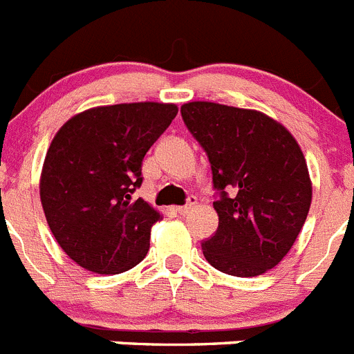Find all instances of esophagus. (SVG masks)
I'll return each instance as SVG.
<instances>
[{
    "instance_id": "34e87169",
    "label": "esophagus",
    "mask_w": 354,
    "mask_h": 354,
    "mask_svg": "<svg viewBox=\"0 0 354 354\" xmlns=\"http://www.w3.org/2000/svg\"><path fill=\"white\" fill-rule=\"evenodd\" d=\"M194 205H196V198L194 196H191L189 200H187L186 205H180V207H175V212L180 214V216H186V214H189L191 210L194 209Z\"/></svg>"
}]
</instances>
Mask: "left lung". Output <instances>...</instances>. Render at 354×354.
Returning <instances> with one entry per match:
<instances>
[{"instance_id":"left-lung-1","label":"left lung","mask_w":354,"mask_h":354,"mask_svg":"<svg viewBox=\"0 0 354 354\" xmlns=\"http://www.w3.org/2000/svg\"><path fill=\"white\" fill-rule=\"evenodd\" d=\"M180 113L219 191V226L203 241V256L228 275L265 274L290 252L309 214L313 183L302 149L258 110L189 102Z\"/></svg>"}]
</instances>
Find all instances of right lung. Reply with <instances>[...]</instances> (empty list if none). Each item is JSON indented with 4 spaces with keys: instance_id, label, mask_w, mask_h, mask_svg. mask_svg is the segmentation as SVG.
<instances>
[{
    "instance_id": "right-lung-1",
    "label": "right lung",
    "mask_w": 354,
    "mask_h": 354,
    "mask_svg": "<svg viewBox=\"0 0 354 354\" xmlns=\"http://www.w3.org/2000/svg\"><path fill=\"white\" fill-rule=\"evenodd\" d=\"M174 103L95 106L68 119L45 156L40 200L48 228L77 265L121 274L145 258L161 214L133 200L142 161L170 126Z\"/></svg>"
}]
</instances>
